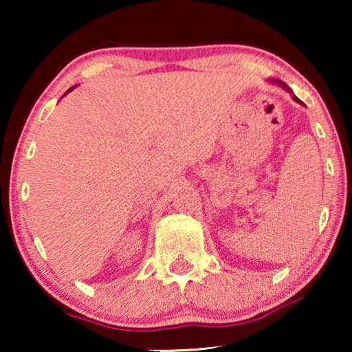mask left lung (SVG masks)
I'll return each instance as SVG.
<instances>
[{
    "instance_id": "1",
    "label": "left lung",
    "mask_w": 352,
    "mask_h": 352,
    "mask_svg": "<svg viewBox=\"0 0 352 352\" xmlns=\"http://www.w3.org/2000/svg\"><path fill=\"white\" fill-rule=\"evenodd\" d=\"M272 81H274V83L280 85V86H282V88H285V89L288 91V93H292V89H290V88H288V86H287L285 83H283V81H278V80H277V81H276V80H272ZM293 99H295V100H296V102H300V104H301V100H300V99H298V98H296V96H293Z\"/></svg>"
}]
</instances>
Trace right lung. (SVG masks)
<instances>
[{
	"mask_svg": "<svg viewBox=\"0 0 352 352\" xmlns=\"http://www.w3.org/2000/svg\"><path fill=\"white\" fill-rule=\"evenodd\" d=\"M69 91H70V89H69Z\"/></svg>",
	"mask_w": 352,
	"mask_h": 352,
	"instance_id": "obj_1",
	"label": "right lung"
}]
</instances>
